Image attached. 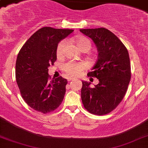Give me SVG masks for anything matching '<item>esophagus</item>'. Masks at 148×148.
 <instances>
[{
  "instance_id": "1",
  "label": "esophagus",
  "mask_w": 148,
  "mask_h": 148,
  "mask_svg": "<svg viewBox=\"0 0 148 148\" xmlns=\"http://www.w3.org/2000/svg\"><path fill=\"white\" fill-rule=\"evenodd\" d=\"M74 79H74V78H71V77H68L67 78V80L69 81V82H70V81L74 80Z\"/></svg>"
}]
</instances>
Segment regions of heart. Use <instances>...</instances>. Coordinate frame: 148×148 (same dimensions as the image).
Wrapping results in <instances>:
<instances>
[{"label":"heart","instance_id":"b5f03b06","mask_svg":"<svg viewBox=\"0 0 148 148\" xmlns=\"http://www.w3.org/2000/svg\"><path fill=\"white\" fill-rule=\"evenodd\" d=\"M78 48L80 50L88 51L91 47V43L88 38L85 37H79L76 41ZM65 42L64 40L60 42L57 47L56 53L58 56H60L63 53ZM86 68V64L84 62H68L64 65V70L69 77H77L80 75L82 71Z\"/></svg>","mask_w":148,"mask_h":148}]
</instances>
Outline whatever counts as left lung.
Masks as SVG:
<instances>
[{"label":"left lung","instance_id":"1","mask_svg":"<svg viewBox=\"0 0 148 148\" xmlns=\"http://www.w3.org/2000/svg\"><path fill=\"white\" fill-rule=\"evenodd\" d=\"M80 32L90 38L98 51V60L88 73L99 83L93 88L82 82L83 105L90 113L104 115L111 112L124 98L130 79L129 52L116 36L105 28L84 29Z\"/></svg>","mask_w":148,"mask_h":148}]
</instances>
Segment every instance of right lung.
Here are the masks:
<instances>
[{"mask_svg":"<svg viewBox=\"0 0 148 148\" xmlns=\"http://www.w3.org/2000/svg\"><path fill=\"white\" fill-rule=\"evenodd\" d=\"M73 32L43 27L19 50L15 65L16 81L22 98L36 111L43 114L54 111L64 99L67 80L60 77L50 81L48 68L56 61L59 42Z\"/></svg>","mask_w":148,"mask_h":148,"instance_id":"1","label":"right lung"}]
</instances>
